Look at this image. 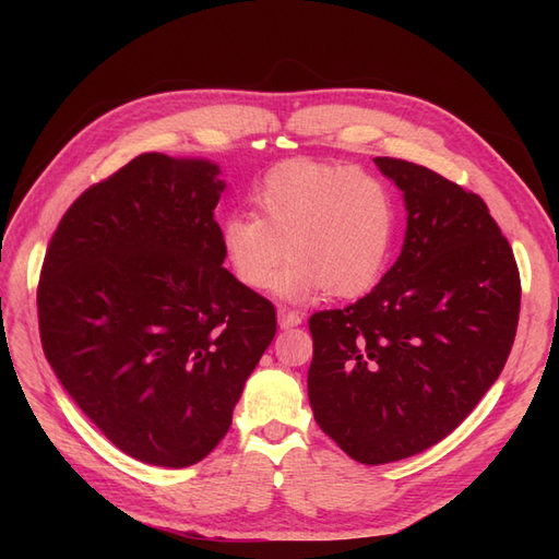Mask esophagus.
Here are the masks:
<instances>
[{
    "mask_svg": "<svg viewBox=\"0 0 559 559\" xmlns=\"http://www.w3.org/2000/svg\"><path fill=\"white\" fill-rule=\"evenodd\" d=\"M277 319H280V326L282 329H294V326L302 324V312L289 310V308H280L277 310Z\"/></svg>",
    "mask_w": 559,
    "mask_h": 559,
    "instance_id": "1",
    "label": "esophagus"
}]
</instances>
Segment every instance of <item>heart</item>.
Segmentation results:
<instances>
[{"label": "heart", "mask_w": 559, "mask_h": 559, "mask_svg": "<svg viewBox=\"0 0 559 559\" xmlns=\"http://www.w3.org/2000/svg\"><path fill=\"white\" fill-rule=\"evenodd\" d=\"M249 200L253 214L233 212L222 222V249L233 275L306 300L326 289L352 298L384 275L396 238L399 207L392 186L354 165L296 158L265 173Z\"/></svg>", "instance_id": "b5f03b06"}]
</instances>
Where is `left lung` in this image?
Here are the masks:
<instances>
[{
	"label": "left lung",
	"mask_w": 559,
	"mask_h": 559,
	"mask_svg": "<svg viewBox=\"0 0 559 559\" xmlns=\"http://www.w3.org/2000/svg\"><path fill=\"white\" fill-rule=\"evenodd\" d=\"M403 191L401 257L373 292L310 317L317 425L376 466L436 445L509 359L520 317L513 249L480 195L425 165L373 158Z\"/></svg>",
	"instance_id": "8db88e82"
}]
</instances>
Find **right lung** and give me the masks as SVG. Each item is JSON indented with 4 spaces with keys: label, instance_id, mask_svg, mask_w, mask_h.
Returning <instances> with one entry per match:
<instances>
[{
    "label": "right lung",
    "instance_id": "right-lung-1",
    "mask_svg": "<svg viewBox=\"0 0 559 559\" xmlns=\"http://www.w3.org/2000/svg\"><path fill=\"white\" fill-rule=\"evenodd\" d=\"M210 160L142 154L83 191L41 265L46 359L109 441L183 468L228 433L277 331L267 298L224 265Z\"/></svg>",
    "mask_w": 559,
    "mask_h": 559
}]
</instances>
